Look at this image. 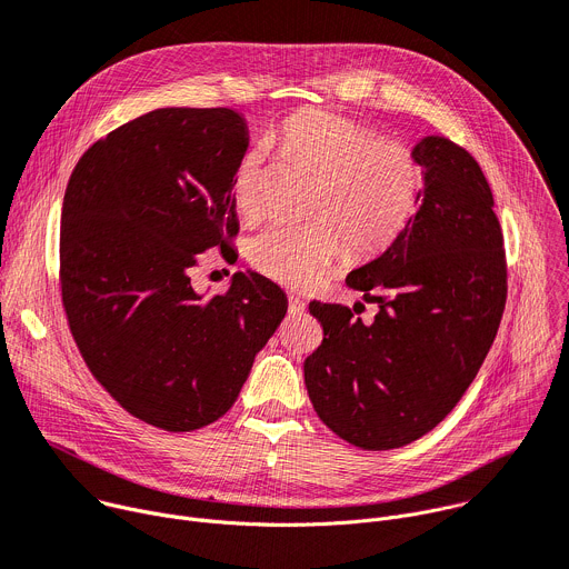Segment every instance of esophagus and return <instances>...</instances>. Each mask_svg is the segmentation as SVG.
Segmentation results:
<instances>
[{
    "mask_svg": "<svg viewBox=\"0 0 569 569\" xmlns=\"http://www.w3.org/2000/svg\"><path fill=\"white\" fill-rule=\"evenodd\" d=\"M288 308H290L292 316H303L306 313V301L301 297H297V295H290L288 297Z\"/></svg>",
    "mask_w": 569,
    "mask_h": 569,
    "instance_id": "1",
    "label": "esophagus"
}]
</instances>
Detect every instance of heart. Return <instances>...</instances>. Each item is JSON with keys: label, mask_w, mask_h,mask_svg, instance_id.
Instances as JSON below:
<instances>
[{"label": "heart", "mask_w": 569, "mask_h": 569, "mask_svg": "<svg viewBox=\"0 0 569 569\" xmlns=\"http://www.w3.org/2000/svg\"><path fill=\"white\" fill-rule=\"evenodd\" d=\"M274 142L322 177L313 222L277 220L249 240V261L270 279L306 288L318 283L345 251L388 244L416 213L422 170L397 142H381L372 127L333 111H299L283 120ZM240 216L253 218L266 201V151L242 153L231 181Z\"/></svg>", "instance_id": "obj_1"}]
</instances>
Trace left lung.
<instances>
[{
    "label": "left lung",
    "mask_w": 569,
    "mask_h": 569,
    "mask_svg": "<svg viewBox=\"0 0 569 569\" xmlns=\"http://www.w3.org/2000/svg\"><path fill=\"white\" fill-rule=\"evenodd\" d=\"M422 168L418 213L347 286L377 303L311 301L325 329L303 360L320 420L360 449H395L429 433L475 381L506 303L495 199L479 163L442 136L412 147Z\"/></svg>",
    "instance_id": "left-lung-1"
}]
</instances>
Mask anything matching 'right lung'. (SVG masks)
<instances>
[{
    "label": "right lung",
    "instance_id": "obj_1",
    "mask_svg": "<svg viewBox=\"0 0 569 569\" xmlns=\"http://www.w3.org/2000/svg\"><path fill=\"white\" fill-rule=\"evenodd\" d=\"M249 147L233 109H157L97 140L61 216V288L94 379L133 418L194 431L233 406L281 325L286 292L236 272L227 295L190 283L197 256L238 233L231 181Z\"/></svg>",
    "mask_w": 569,
    "mask_h": 569
}]
</instances>
